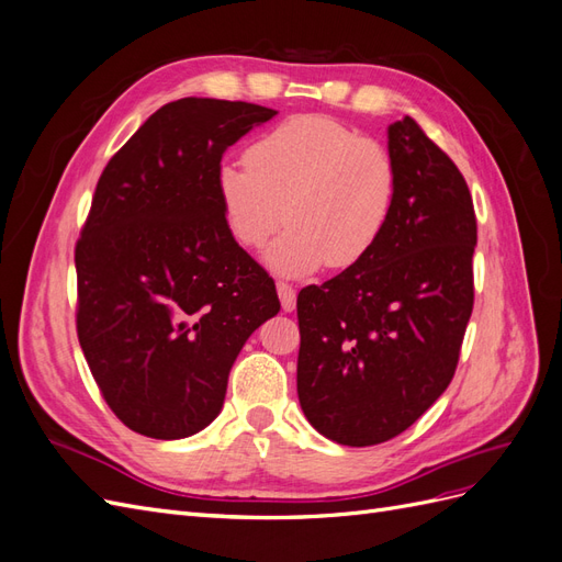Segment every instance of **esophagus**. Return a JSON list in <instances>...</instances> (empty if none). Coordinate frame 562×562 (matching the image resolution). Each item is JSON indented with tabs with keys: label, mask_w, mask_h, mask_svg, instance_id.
<instances>
[{
	"label": "esophagus",
	"mask_w": 562,
	"mask_h": 562,
	"mask_svg": "<svg viewBox=\"0 0 562 562\" xmlns=\"http://www.w3.org/2000/svg\"><path fill=\"white\" fill-rule=\"evenodd\" d=\"M277 291H279V297H281V307L283 312H293L295 310V288L291 283L285 281H279L277 283Z\"/></svg>",
	"instance_id": "1"
}]
</instances>
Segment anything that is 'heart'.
I'll list each match as a JSON object with an SVG mask.
<instances>
[{
    "instance_id": "b5f03b06",
    "label": "heart",
    "mask_w": 562,
    "mask_h": 562,
    "mask_svg": "<svg viewBox=\"0 0 562 562\" xmlns=\"http://www.w3.org/2000/svg\"><path fill=\"white\" fill-rule=\"evenodd\" d=\"M217 199L229 234L244 248L269 250L283 274L326 262L349 269L382 239L398 199V171L389 149L323 114H295L246 149V168L217 171Z\"/></svg>"
}]
</instances>
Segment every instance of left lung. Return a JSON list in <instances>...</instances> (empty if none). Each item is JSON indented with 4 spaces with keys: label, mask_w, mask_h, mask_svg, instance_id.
Segmentation results:
<instances>
[{
    "label": "left lung",
    "mask_w": 562,
    "mask_h": 562,
    "mask_svg": "<svg viewBox=\"0 0 562 562\" xmlns=\"http://www.w3.org/2000/svg\"><path fill=\"white\" fill-rule=\"evenodd\" d=\"M398 199L366 260L297 295V396L312 427L366 448L443 394L473 310L475 213L464 176L413 116L389 126Z\"/></svg>",
    "instance_id": "obj_1"
}]
</instances>
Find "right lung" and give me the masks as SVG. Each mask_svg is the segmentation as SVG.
<instances>
[{
	"label": "right lung",
	"instance_id": "right-lung-1",
	"mask_svg": "<svg viewBox=\"0 0 562 562\" xmlns=\"http://www.w3.org/2000/svg\"><path fill=\"white\" fill-rule=\"evenodd\" d=\"M277 110L182 98L108 161L75 248L77 337L110 411L187 438L220 415L229 370L277 316L274 279L234 241L217 199L225 149Z\"/></svg>",
	"mask_w": 562,
	"mask_h": 562
}]
</instances>
